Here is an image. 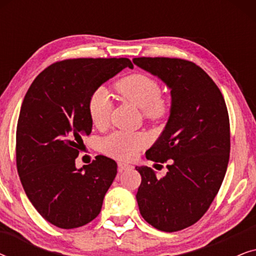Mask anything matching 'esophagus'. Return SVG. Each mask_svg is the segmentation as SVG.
I'll use <instances>...</instances> for the list:
<instances>
[{
    "label": "esophagus",
    "instance_id": "1",
    "mask_svg": "<svg viewBox=\"0 0 256 256\" xmlns=\"http://www.w3.org/2000/svg\"><path fill=\"white\" fill-rule=\"evenodd\" d=\"M118 172H122V171H126V170H129L132 169V166H129L127 163H122V162H118Z\"/></svg>",
    "mask_w": 256,
    "mask_h": 256
}]
</instances>
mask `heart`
<instances>
[{
	"instance_id": "obj_1",
	"label": "heart",
	"mask_w": 256,
	"mask_h": 256,
	"mask_svg": "<svg viewBox=\"0 0 256 256\" xmlns=\"http://www.w3.org/2000/svg\"><path fill=\"white\" fill-rule=\"evenodd\" d=\"M115 90L122 99L141 108L142 115L148 121H160L169 113L170 104L160 94L158 82L146 73H132L115 84ZM87 110L90 121L98 129L110 124L112 100L106 88L100 87L90 96ZM148 144V138L141 132H114L101 141V149L108 156L118 160H130Z\"/></svg>"
}]
</instances>
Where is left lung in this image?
<instances>
[{
    "instance_id": "obj_1",
    "label": "left lung",
    "mask_w": 256,
    "mask_h": 256,
    "mask_svg": "<svg viewBox=\"0 0 256 256\" xmlns=\"http://www.w3.org/2000/svg\"><path fill=\"white\" fill-rule=\"evenodd\" d=\"M135 65L171 90L168 124L146 157L168 163L158 178L148 166L136 199L143 219L163 232H177L205 214L225 177L230 160L228 112L218 86L194 62L180 58L141 57Z\"/></svg>"
}]
</instances>
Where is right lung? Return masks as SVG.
<instances>
[{
	"instance_id": "1",
	"label": "right lung",
	"mask_w": 256,
	"mask_h": 256,
	"mask_svg": "<svg viewBox=\"0 0 256 256\" xmlns=\"http://www.w3.org/2000/svg\"><path fill=\"white\" fill-rule=\"evenodd\" d=\"M126 68L128 58H76L42 71L28 90L16 130V166L24 191L38 213L59 228L96 219L118 172L99 155L76 168L82 138L92 132L87 102L98 87Z\"/></svg>"
}]
</instances>
